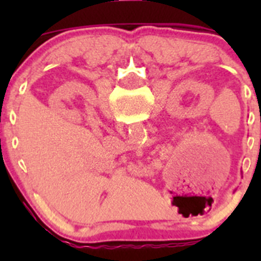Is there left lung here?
I'll use <instances>...</instances> for the list:
<instances>
[{"label":"left lung","mask_w":261,"mask_h":261,"mask_svg":"<svg viewBox=\"0 0 261 261\" xmlns=\"http://www.w3.org/2000/svg\"><path fill=\"white\" fill-rule=\"evenodd\" d=\"M260 123H261V114H260ZM260 145H261V138H260Z\"/></svg>","instance_id":"obj_1"}]
</instances>
